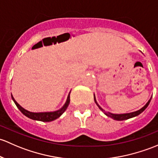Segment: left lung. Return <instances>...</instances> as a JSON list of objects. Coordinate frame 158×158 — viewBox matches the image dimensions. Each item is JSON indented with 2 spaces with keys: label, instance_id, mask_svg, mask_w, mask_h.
I'll return each instance as SVG.
<instances>
[{
  "label": "left lung",
  "instance_id": "obj_1",
  "mask_svg": "<svg viewBox=\"0 0 158 158\" xmlns=\"http://www.w3.org/2000/svg\"><path fill=\"white\" fill-rule=\"evenodd\" d=\"M94 102L96 103V104L98 105V107H99V109L101 110L102 112L104 113V114H106V115L107 116V117H110V118L115 119V120H125V119H128L129 118H132V117H136V116L139 115V114H141V113L143 112L147 108V107L148 106L149 103H150L151 100H152V98H150V100L147 102V104H145V106H144L142 108H141L140 110H139L137 111H135V112H132V113H128V114H112V113H110V112H106L104 110H103L101 107L99 106V104L97 103V101H96V98H95V96H94Z\"/></svg>",
  "mask_w": 158,
  "mask_h": 158
}]
</instances>
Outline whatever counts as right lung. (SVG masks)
Wrapping results in <instances>:
<instances>
[{
  "label": "right lung",
  "mask_w": 158,
  "mask_h": 158,
  "mask_svg": "<svg viewBox=\"0 0 158 158\" xmlns=\"http://www.w3.org/2000/svg\"><path fill=\"white\" fill-rule=\"evenodd\" d=\"M70 94V92H69ZM69 94L68 95L67 99H66V103L64 104V105L61 107L60 109L58 110L54 111V112H42V113H33V112H29V111L26 110L24 108H23L13 98V95H11L12 97V99L14 101V103L16 104V107L19 108V110L24 114L25 116H26L27 117L30 118L31 119H34V120H39V121H42V122H51V121L54 120V119H57L58 117H60L63 114H64V111L66 110V108H67L68 105L69 104V101H70V98H69Z\"/></svg>",
  "instance_id": "1"
}]
</instances>
